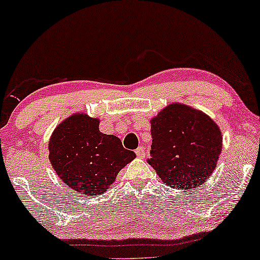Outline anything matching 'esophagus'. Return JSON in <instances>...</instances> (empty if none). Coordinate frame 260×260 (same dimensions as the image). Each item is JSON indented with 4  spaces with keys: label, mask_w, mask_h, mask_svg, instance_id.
Segmentation results:
<instances>
[{
    "label": "esophagus",
    "mask_w": 260,
    "mask_h": 260,
    "mask_svg": "<svg viewBox=\"0 0 260 260\" xmlns=\"http://www.w3.org/2000/svg\"><path fill=\"white\" fill-rule=\"evenodd\" d=\"M135 152H136L137 157H140V158H143L145 156V150H144L143 147H138Z\"/></svg>",
    "instance_id": "esophagus-1"
}]
</instances>
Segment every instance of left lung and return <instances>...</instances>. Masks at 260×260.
Here are the masks:
<instances>
[{"instance_id": "obj_1", "label": "left lung", "mask_w": 260, "mask_h": 260, "mask_svg": "<svg viewBox=\"0 0 260 260\" xmlns=\"http://www.w3.org/2000/svg\"><path fill=\"white\" fill-rule=\"evenodd\" d=\"M149 165L167 186L193 190L207 182L222 148L220 127L205 112L172 103L150 119Z\"/></svg>"}]
</instances>
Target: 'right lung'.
<instances>
[{
	"label": "right lung",
	"mask_w": 260,
	"mask_h": 260,
	"mask_svg": "<svg viewBox=\"0 0 260 260\" xmlns=\"http://www.w3.org/2000/svg\"><path fill=\"white\" fill-rule=\"evenodd\" d=\"M99 118L77 112L55 127L48 142L49 162L70 189L101 195L136 154L113 135L99 131Z\"/></svg>",
	"instance_id": "add662e5"
}]
</instances>
